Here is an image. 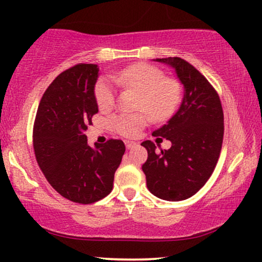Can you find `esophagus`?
<instances>
[{"instance_id":"34e87169","label":"esophagus","mask_w":262,"mask_h":262,"mask_svg":"<svg viewBox=\"0 0 262 262\" xmlns=\"http://www.w3.org/2000/svg\"><path fill=\"white\" fill-rule=\"evenodd\" d=\"M124 144H125V148L127 149H132L137 145V143H134V141H130V140H125Z\"/></svg>"}]
</instances>
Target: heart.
<instances>
[{"instance_id": "obj_1", "label": "heart", "mask_w": 262, "mask_h": 262, "mask_svg": "<svg viewBox=\"0 0 262 262\" xmlns=\"http://www.w3.org/2000/svg\"><path fill=\"white\" fill-rule=\"evenodd\" d=\"M117 85L132 89L139 95L137 110L149 113L155 121L169 118L180 101L179 85L166 79L165 74L155 66L139 62L111 75ZM95 100L100 110L107 111L114 106L116 90L110 77H101L95 86ZM149 116L143 112L122 113L111 119L114 130L123 137L133 138L148 124Z\"/></svg>"}]
</instances>
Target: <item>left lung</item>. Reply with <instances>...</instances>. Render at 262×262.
Instances as JSON below:
<instances>
[{"instance_id": "left-lung-1", "label": "left lung", "mask_w": 262, "mask_h": 262, "mask_svg": "<svg viewBox=\"0 0 262 262\" xmlns=\"http://www.w3.org/2000/svg\"><path fill=\"white\" fill-rule=\"evenodd\" d=\"M156 61L175 69L185 92L179 111L152 133L172 145L158 152L152 141H143L148 160L141 169L154 196L183 201L200 191L214 171L223 143V108L214 87L188 61L177 56Z\"/></svg>"}]
</instances>
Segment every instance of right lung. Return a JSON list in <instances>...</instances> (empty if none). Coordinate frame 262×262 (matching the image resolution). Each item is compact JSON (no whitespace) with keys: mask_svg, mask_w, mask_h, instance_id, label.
I'll return each mask as SVG.
<instances>
[{"mask_svg":"<svg viewBox=\"0 0 262 262\" xmlns=\"http://www.w3.org/2000/svg\"><path fill=\"white\" fill-rule=\"evenodd\" d=\"M97 77L96 64L62 71L45 90L33 125V148L45 179L62 197L81 204L111 193L125 151L119 139L96 144V149L87 144L85 130L98 112Z\"/></svg>","mask_w":262,"mask_h":262,"instance_id":"add662e5","label":"right lung"}]
</instances>
